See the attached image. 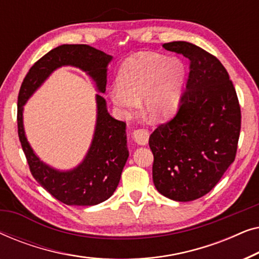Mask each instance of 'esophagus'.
Wrapping results in <instances>:
<instances>
[{
  "instance_id": "esophagus-1",
  "label": "esophagus",
  "mask_w": 259,
  "mask_h": 259,
  "mask_svg": "<svg viewBox=\"0 0 259 259\" xmlns=\"http://www.w3.org/2000/svg\"><path fill=\"white\" fill-rule=\"evenodd\" d=\"M133 138L139 145H146L148 143V138H150V133L145 128H138L133 132Z\"/></svg>"
}]
</instances>
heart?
Returning <instances> with one entry per match:
<instances>
[{
	"label": "heart",
	"instance_id": "1",
	"mask_svg": "<svg viewBox=\"0 0 259 259\" xmlns=\"http://www.w3.org/2000/svg\"><path fill=\"white\" fill-rule=\"evenodd\" d=\"M184 76L185 67L180 60L144 53L126 60L111 98L125 112H133L144 99L145 114L152 120L162 119L178 106Z\"/></svg>",
	"mask_w": 259,
	"mask_h": 259
}]
</instances>
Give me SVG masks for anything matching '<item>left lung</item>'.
I'll return each instance as SVG.
<instances>
[{"instance_id":"8db88e82","label":"left lung","mask_w":259,"mask_h":259,"mask_svg":"<svg viewBox=\"0 0 259 259\" xmlns=\"http://www.w3.org/2000/svg\"><path fill=\"white\" fill-rule=\"evenodd\" d=\"M190 60L186 90L169 121L151 134L155 189L176 201H191L217 185L235 161L240 106L228 70L198 46L185 41L162 45Z\"/></svg>"}]
</instances>
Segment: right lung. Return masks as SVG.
<instances>
[{"label":"right lung","mask_w":259,"mask_h":259,"mask_svg":"<svg viewBox=\"0 0 259 259\" xmlns=\"http://www.w3.org/2000/svg\"><path fill=\"white\" fill-rule=\"evenodd\" d=\"M113 56L88 45L59 46L33 65L21 84L17 99V132L31 175L53 197L66 205L92 206L107 200L114 193L128 158L126 122L111 116L106 100L97 94V125L86 157L70 171H59L45 164L34 153L23 128V105L44 81L62 66L77 67L105 93L107 66Z\"/></svg>","instance_id":"add662e5"}]
</instances>
